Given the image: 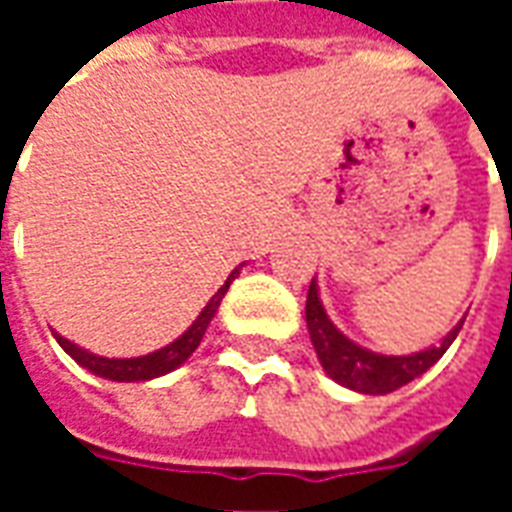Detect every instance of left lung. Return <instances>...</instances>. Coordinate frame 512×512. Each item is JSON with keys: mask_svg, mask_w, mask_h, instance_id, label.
I'll list each match as a JSON object with an SVG mask.
<instances>
[{"mask_svg": "<svg viewBox=\"0 0 512 512\" xmlns=\"http://www.w3.org/2000/svg\"><path fill=\"white\" fill-rule=\"evenodd\" d=\"M461 326L463 321H458V326H452V332L439 345H430L417 354H376L370 348L356 345L351 337H345L334 326L332 318L323 310L315 279L310 282V293H307V329H310V340L315 354H318V362L332 381H337L345 389L362 392V395H386V392H395L400 386H406L408 381L422 376L444 356V351L461 332Z\"/></svg>", "mask_w": 512, "mask_h": 512, "instance_id": "left-lung-1", "label": "left lung"}]
</instances>
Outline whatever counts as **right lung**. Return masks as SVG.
<instances>
[{
    "instance_id": "add662e5",
    "label": "right lung",
    "mask_w": 512,
    "mask_h": 512,
    "mask_svg": "<svg viewBox=\"0 0 512 512\" xmlns=\"http://www.w3.org/2000/svg\"><path fill=\"white\" fill-rule=\"evenodd\" d=\"M238 271H241V266L230 271V277L224 279L222 288L213 293V299L202 307V312L197 315V321L191 323L189 329L180 334L178 340H172V343L164 345V348H158L153 354L131 356V359H109V356L90 354L87 348H79V345L71 343V340H65L62 334L54 332V337H57V343H60L62 351L71 356L76 365H82L84 370H90L93 376L109 378V381H120V384H134V381L139 384V381L167 376V373H172L175 367L183 365V362L197 351V345H200V340L205 337V332H208L213 315L219 310L224 293L233 285V279L238 277Z\"/></svg>"
}]
</instances>
